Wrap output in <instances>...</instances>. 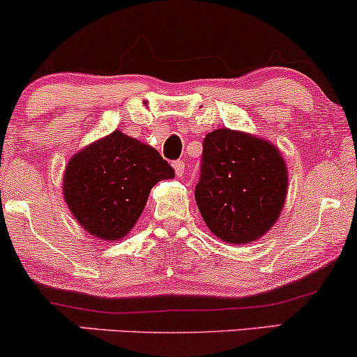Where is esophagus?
I'll return each mask as SVG.
<instances>
[{
    "label": "esophagus",
    "mask_w": 357,
    "mask_h": 357,
    "mask_svg": "<svg viewBox=\"0 0 357 357\" xmlns=\"http://www.w3.org/2000/svg\"><path fill=\"white\" fill-rule=\"evenodd\" d=\"M173 167L176 171V176H178V178H181V176L184 174V169H186V165H184L183 160H176V161H173Z\"/></svg>",
    "instance_id": "obj_1"
}]
</instances>
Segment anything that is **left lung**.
<instances>
[{
	"label": "left lung",
	"mask_w": 357,
	"mask_h": 357,
	"mask_svg": "<svg viewBox=\"0 0 357 357\" xmlns=\"http://www.w3.org/2000/svg\"><path fill=\"white\" fill-rule=\"evenodd\" d=\"M287 169L281 153L246 132L206 135L195 196L211 233L229 244L256 241L284 206Z\"/></svg>",
	"instance_id": "obj_1"
}]
</instances>
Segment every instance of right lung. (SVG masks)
<instances>
[{"instance_id": "1", "label": "right lung", "mask_w": 357, "mask_h": 357, "mask_svg": "<svg viewBox=\"0 0 357 357\" xmlns=\"http://www.w3.org/2000/svg\"><path fill=\"white\" fill-rule=\"evenodd\" d=\"M174 169L151 146L121 131L73 156L64 171V201L89 234L121 239L143 213L149 191Z\"/></svg>"}]
</instances>
